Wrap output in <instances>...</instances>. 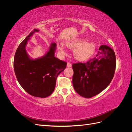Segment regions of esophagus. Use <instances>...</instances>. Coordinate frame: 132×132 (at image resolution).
Segmentation results:
<instances>
[{
    "instance_id": "34e87169",
    "label": "esophagus",
    "mask_w": 132,
    "mask_h": 132,
    "mask_svg": "<svg viewBox=\"0 0 132 132\" xmlns=\"http://www.w3.org/2000/svg\"><path fill=\"white\" fill-rule=\"evenodd\" d=\"M67 67L70 68V67H71V64L70 63H68L67 64Z\"/></svg>"
}]
</instances>
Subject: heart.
Masks as SVG:
<instances>
[{
	"instance_id": "b5f03b06",
	"label": "heart",
	"mask_w": 132,
	"mask_h": 132,
	"mask_svg": "<svg viewBox=\"0 0 132 132\" xmlns=\"http://www.w3.org/2000/svg\"><path fill=\"white\" fill-rule=\"evenodd\" d=\"M66 46L69 49L74 50V58L79 62H84L89 59L96 51V45L93 41H88L85 37H79L67 41ZM57 48L60 54L65 55L66 51L62 44L58 43Z\"/></svg>"
}]
</instances>
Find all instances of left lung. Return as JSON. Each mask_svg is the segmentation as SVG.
<instances>
[{
  "mask_svg": "<svg viewBox=\"0 0 132 132\" xmlns=\"http://www.w3.org/2000/svg\"><path fill=\"white\" fill-rule=\"evenodd\" d=\"M99 50L96 57L86 63L72 65L74 88L83 97L91 98L100 93L113 78L116 63L114 51L107 45H101Z\"/></svg>",
  "mask_w": 132,
  "mask_h": 132,
  "instance_id": "8db88e82",
  "label": "left lung"
}]
</instances>
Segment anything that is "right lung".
I'll return each mask as SVG.
<instances>
[{
    "label": "right lung",
    "mask_w": 132,
    "mask_h": 132,
    "mask_svg": "<svg viewBox=\"0 0 132 132\" xmlns=\"http://www.w3.org/2000/svg\"><path fill=\"white\" fill-rule=\"evenodd\" d=\"M39 30L34 29L20 45L14 59V68L20 85L28 94L45 98L54 90L58 75L65 69L67 63L54 57L56 43L52 42L42 57L33 59L26 47L31 37Z\"/></svg>",
    "instance_id": "add662e5"
}]
</instances>
